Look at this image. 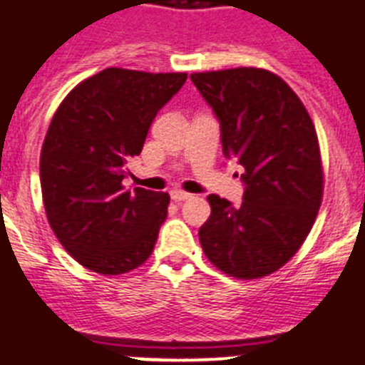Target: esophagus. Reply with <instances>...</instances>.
I'll use <instances>...</instances> for the list:
<instances>
[{"label": "esophagus", "instance_id": "1", "mask_svg": "<svg viewBox=\"0 0 365 365\" xmlns=\"http://www.w3.org/2000/svg\"><path fill=\"white\" fill-rule=\"evenodd\" d=\"M172 200H176V202H183V200L191 199V193H187V191H182V189H174L170 193Z\"/></svg>", "mask_w": 365, "mask_h": 365}]
</instances>
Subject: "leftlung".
Returning a JSON list of instances; mask_svg holds the SVG:
<instances>
[{
	"mask_svg": "<svg viewBox=\"0 0 365 365\" xmlns=\"http://www.w3.org/2000/svg\"><path fill=\"white\" fill-rule=\"evenodd\" d=\"M191 81L220 119L223 155L239 159L246 183L240 206L208 195L200 246L229 277L263 278L297 254L322 205L317 130L299 96L269 70L200 71Z\"/></svg>",
	"mask_w": 365,
	"mask_h": 365,
	"instance_id": "1",
	"label": "left lung"
}]
</instances>
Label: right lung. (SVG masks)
I'll return each instance as SVG.
<instances>
[{
    "label": "right lung",
    "mask_w": 365,
    "mask_h": 365,
    "mask_svg": "<svg viewBox=\"0 0 365 365\" xmlns=\"http://www.w3.org/2000/svg\"><path fill=\"white\" fill-rule=\"evenodd\" d=\"M187 73L106 68L68 93L48 125L39 157L48 225L68 254L100 274H123L148 261L170 195L123 178L157 111Z\"/></svg>",
    "instance_id": "1"
}]
</instances>
